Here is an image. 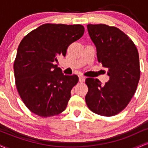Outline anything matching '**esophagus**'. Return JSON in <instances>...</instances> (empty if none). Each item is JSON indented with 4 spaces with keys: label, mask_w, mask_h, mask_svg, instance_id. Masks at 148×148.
I'll return each instance as SVG.
<instances>
[{
    "label": "esophagus",
    "mask_w": 148,
    "mask_h": 148,
    "mask_svg": "<svg viewBox=\"0 0 148 148\" xmlns=\"http://www.w3.org/2000/svg\"><path fill=\"white\" fill-rule=\"evenodd\" d=\"M80 83H84L85 81V77L84 76H79V79Z\"/></svg>",
    "instance_id": "esophagus-1"
}]
</instances>
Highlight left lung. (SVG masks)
<instances>
[{
    "instance_id": "left-lung-1",
    "label": "left lung",
    "mask_w": 148,
    "mask_h": 148,
    "mask_svg": "<svg viewBox=\"0 0 148 148\" xmlns=\"http://www.w3.org/2000/svg\"><path fill=\"white\" fill-rule=\"evenodd\" d=\"M87 28L96 47L98 62L108 69L110 79L104 85L97 79H86V104L96 114L113 116L126 108L136 90L140 75L138 50L116 27L88 24Z\"/></svg>"
}]
</instances>
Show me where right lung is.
<instances>
[{
	"instance_id": "1",
	"label": "right lung",
	"mask_w": 148,
	"mask_h": 148,
	"mask_svg": "<svg viewBox=\"0 0 148 148\" xmlns=\"http://www.w3.org/2000/svg\"><path fill=\"white\" fill-rule=\"evenodd\" d=\"M82 25L45 23L32 30L18 45L14 62L15 83L27 108L39 116H54L65 110L76 75H64L55 64L72 42L83 36Z\"/></svg>"
}]
</instances>
